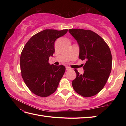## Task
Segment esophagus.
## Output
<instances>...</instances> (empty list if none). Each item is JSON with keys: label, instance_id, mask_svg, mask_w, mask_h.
I'll return each instance as SVG.
<instances>
[{"label": "esophagus", "instance_id": "1", "mask_svg": "<svg viewBox=\"0 0 126 126\" xmlns=\"http://www.w3.org/2000/svg\"><path fill=\"white\" fill-rule=\"evenodd\" d=\"M65 68H66V70H69V69H70V68H69L68 66H66Z\"/></svg>", "mask_w": 126, "mask_h": 126}]
</instances>
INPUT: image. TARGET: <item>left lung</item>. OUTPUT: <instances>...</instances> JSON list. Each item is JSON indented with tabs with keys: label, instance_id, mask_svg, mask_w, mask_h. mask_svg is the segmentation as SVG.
<instances>
[{
	"label": "left lung",
	"instance_id": "obj_1",
	"mask_svg": "<svg viewBox=\"0 0 126 126\" xmlns=\"http://www.w3.org/2000/svg\"><path fill=\"white\" fill-rule=\"evenodd\" d=\"M69 32L79 44V58L86 61L83 74L75 70L76 77L72 85L75 91L83 97L94 96L103 89L110 74V50L104 39L92 31L71 29Z\"/></svg>",
	"mask_w": 126,
	"mask_h": 126
}]
</instances>
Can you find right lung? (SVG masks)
<instances>
[{"mask_svg": "<svg viewBox=\"0 0 126 126\" xmlns=\"http://www.w3.org/2000/svg\"><path fill=\"white\" fill-rule=\"evenodd\" d=\"M68 29H46L34 34L21 53L20 71L26 86L34 94L45 97L57 89L65 71L63 65H50V56L55 52V42L64 35Z\"/></svg>", "mask_w": 126, "mask_h": 126, "instance_id": "add662e5", "label": "right lung"}]
</instances>
